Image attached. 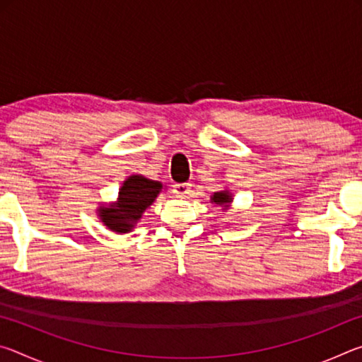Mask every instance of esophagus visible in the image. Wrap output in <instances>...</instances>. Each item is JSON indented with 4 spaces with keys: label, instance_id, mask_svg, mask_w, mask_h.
<instances>
[{
    "label": "esophagus",
    "instance_id": "34e87169",
    "mask_svg": "<svg viewBox=\"0 0 362 362\" xmlns=\"http://www.w3.org/2000/svg\"><path fill=\"white\" fill-rule=\"evenodd\" d=\"M189 192H192V185H189V183H175L174 185V193L177 196H180V198L189 194Z\"/></svg>",
    "mask_w": 362,
    "mask_h": 362
}]
</instances>
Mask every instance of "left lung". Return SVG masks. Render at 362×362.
Here are the masks:
<instances>
[{
  "mask_svg": "<svg viewBox=\"0 0 362 362\" xmlns=\"http://www.w3.org/2000/svg\"><path fill=\"white\" fill-rule=\"evenodd\" d=\"M211 203L214 206L222 207V211H228L233 203V194L230 189H220V192H216L211 196Z\"/></svg>",
  "mask_w": 362,
  "mask_h": 362,
  "instance_id": "obj_1",
  "label": "left lung"
}]
</instances>
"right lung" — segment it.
<instances>
[{
  "label": "right lung",
  "mask_w": 362,
  "mask_h": 362,
  "mask_svg": "<svg viewBox=\"0 0 362 362\" xmlns=\"http://www.w3.org/2000/svg\"><path fill=\"white\" fill-rule=\"evenodd\" d=\"M163 188L161 182L146 179L142 174H132L122 182L116 201L97 207V217L110 231L118 235L131 233Z\"/></svg>",
  "instance_id": "1"
}]
</instances>
